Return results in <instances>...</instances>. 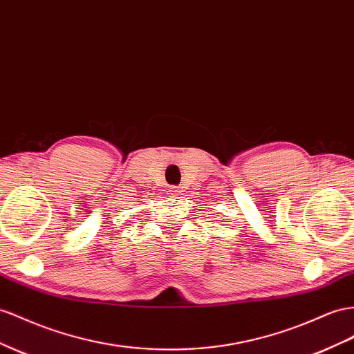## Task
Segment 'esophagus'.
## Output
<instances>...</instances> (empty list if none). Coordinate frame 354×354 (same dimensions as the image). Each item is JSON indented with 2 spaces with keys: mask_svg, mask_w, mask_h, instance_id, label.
<instances>
[{
  "mask_svg": "<svg viewBox=\"0 0 354 354\" xmlns=\"http://www.w3.org/2000/svg\"><path fill=\"white\" fill-rule=\"evenodd\" d=\"M180 194H181V187H178V186H176V187H171V189H169V196L177 198Z\"/></svg>",
  "mask_w": 354,
  "mask_h": 354,
  "instance_id": "34e87169",
  "label": "esophagus"
}]
</instances>
